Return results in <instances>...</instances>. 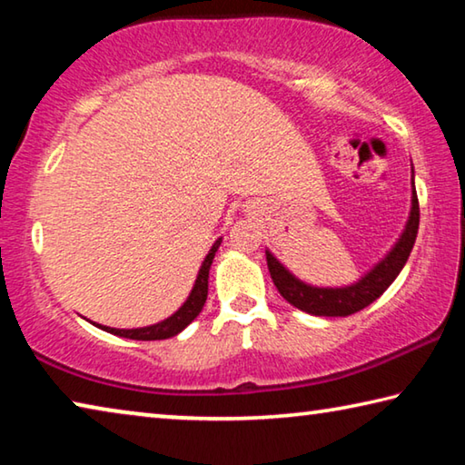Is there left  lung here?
<instances>
[{
	"label": "left lung",
	"mask_w": 465,
	"mask_h": 465,
	"mask_svg": "<svg viewBox=\"0 0 465 465\" xmlns=\"http://www.w3.org/2000/svg\"><path fill=\"white\" fill-rule=\"evenodd\" d=\"M419 196H416V191H412L411 219H408L406 230L402 233V238L396 243V248H393L371 272H367L363 279L355 282V285L344 289H318L305 285V282L297 281L293 274L271 254V252H266V264H269V272L272 277V282L279 289V293L285 297L291 305H295L297 310L308 312L312 316L344 318L367 308L369 303H373L375 299L391 285L400 271L404 269L416 242V233H419Z\"/></svg>",
	"instance_id": "obj_1"
}]
</instances>
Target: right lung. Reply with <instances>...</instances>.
<instances>
[{"mask_svg":"<svg viewBox=\"0 0 465 465\" xmlns=\"http://www.w3.org/2000/svg\"><path fill=\"white\" fill-rule=\"evenodd\" d=\"M219 243H222V238H219L213 243V248L209 250V254H207V258H204L191 295H188L184 305L174 313V316H170L168 320L160 322V324H153L147 328H135V330H119V328H108V326H100V328L106 330V332H110V334L131 338V341H163V338H170V336H176L178 332H183V330L191 324L196 316H199L204 302H207L209 269H211V262H213V258H215Z\"/></svg>","mask_w":465,"mask_h":465,"instance_id":"right-lung-1","label":"right lung"}]
</instances>
